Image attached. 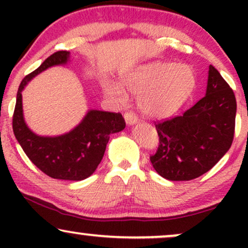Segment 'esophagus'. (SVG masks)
Instances as JSON below:
<instances>
[{"label":"esophagus","mask_w":248,"mask_h":248,"mask_svg":"<svg viewBox=\"0 0 248 248\" xmlns=\"http://www.w3.org/2000/svg\"><path fill=\"white\" fill-rule=\"evenodd\" d=\"M124 120H126L128 124H133L138 121V116L134 114V112H132V110H127V112H124Z\"/></svg>","instance_id":"1"}]
</instances>
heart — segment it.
I'll return each mask as SVG.
<instances>
[{"label":"heart","mask_w":248,"mask_h":248,"mask_svg":"<svg viewBox=\"0 0 248 248\" xmlns=\"http://www.w3.org/2000/svg\"><path fill=\"white\" fill-rule=\"evenodd\" d=\"M122 86L139 95V107L154 118L172 114L189 98L196 85V76L187 65L171 62H156L121 76ZM105 92L119 104L127 94L121 86L108 82Z\"/></svg>","instance_id":"obj_1"}]
</instances>
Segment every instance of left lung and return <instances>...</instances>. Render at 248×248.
I'll return each mask as SVG.
<instances>
[{"label": "left lung", "mask_w": 248, "mask_h": 248, "mask_svg": "<svg viewBox=\"0 0 248 248\" xmlns=\"http://www.w3.org/2000/svg\"><path fill=\"white\" fill-rule=\"evenodd\" d=\"M235 112L233 90L210 65L206 94L182 115L155 122L154 169L170 181H190L209 171L231 147Z\"/></svg>", "instance_id": "left-lung-1"}]
</instances>
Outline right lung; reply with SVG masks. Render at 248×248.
I'll return each instance as SVG.
<instances>
[{
  "mask_svg": "<svg viewBox=\"0 0 248 248\" xmlns=\"http://www.w3.org/2000/svg\"><path fill=\"white\" fill-rule=\"evenodd\" d=\"M69 55L67 51H57L21 81L13 115V130L29 160L45 175L56 179L81 181L98 168L110 134L126 127L121 113L90 110L81 124L70 133L56 138H44L28 128L22 109V91L28 81L47 67L65 64Z\"/></svg>",
  "mask_w": 248,
  "mask_h": 248,
  "instance_id": "1",
  "label": "right lung"
}]
</instances>
